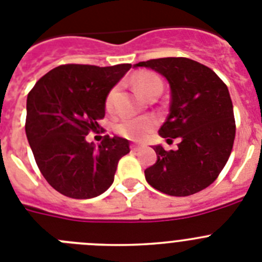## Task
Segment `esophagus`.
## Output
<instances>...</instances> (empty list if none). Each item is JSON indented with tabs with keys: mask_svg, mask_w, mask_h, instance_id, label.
Segmentation results:
<instances>
[{
	"mask_svg": "<svg viewBox=\"0 0 262 262\" xmlns=\"http://www.w3.org/2000/svg\"><path fill=\"white\" fill-rule=\"evenodd\" d=\"M131 149H133V151H135V152H138V151H140V149H142V145L131 144Z\"/></svg>",
	"mask_w": 262,
	"mask_h": 262,
	"instance_id": "esophagus-1",
	"label": "esophagus"
}]
</instances>
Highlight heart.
<instances>
[{"label": "heart", "mask_w": 262, "mask_h": 262, "mask_svg": "<svg viewBox=\"0 0 262 262\" xmlns=\"http://www.w3.org/2000/svg\"><path fill=\"white\" fill-rule=\"evenodd\" d=\"M134 86L135 90L140 96L145 97L149 90H152L156 86H161V81L157 76L152 75V73H142L134 81ZM115 94H117V89H113L108 93L107 99H106V107L107 110L113 108V103H114ZM155 127V119L152 118H129V119H124L123 122H120L117 126V131L123 135L124 138H128L131 140H144L149 136L152 133V129Z\"/></svg>", "instance_id": "1"}]
</instances>
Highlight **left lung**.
<instances>
[{
	"label": "left lung",
	"mask_w": 262,
	"mask_h": 262,
	"mask_svg": "<svg viewBox=\"0 0 262 262\" xmlns=\"http://www.w3.org/2000/svg\"><path fill=\"white\" fill-rule=\"evenodd\" d=\"M166 78L170 86L169 115L159 134L180 139L176 151L154 145L157 161L144 170L156 190L186 196L212 184L228 161L235 140V118L230 92L214 71L186 57L142 61Z\"/></svg>",
	"instance_id": "obj_1"
}]
</instances>
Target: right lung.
Listing matches in <instances>:
<instances>
[{
	"label": "right lung",
	"instance_id": "obj_1",
	"mask_svg": "<svg viewBox=\"0 0 262 262\" xmlns=\"http://www.w3.org/2000/svg\"><path fill=\"white\" fill-rule=\"evenodd\" d=\"M131 68L67 64L50 71L27 96L26 136L48 184L69 198L89 200L114 182L129 142L106 136L98 147L86 142L105 117L110 90Z\"/></svg>",
	"mask_w": 262,
	"mask_h": 262
}]
</instances>
